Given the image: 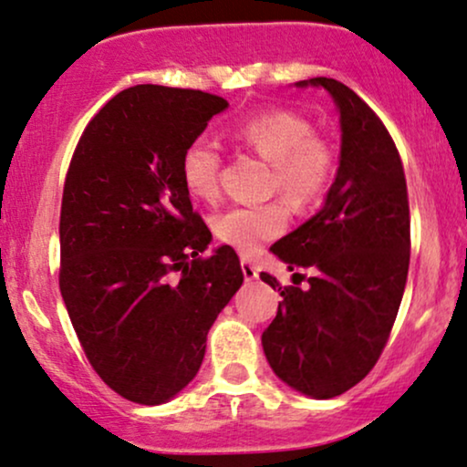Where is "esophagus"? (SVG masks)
<instances>
[{
  "label": "esophagus",
  "instance_id": "obj_1",
  "mask_svg": "<svg viewBox=\"0 0 467 467\" xmlns=\"http://www.w3.org/2000/svg\"><path fill=\"white\" fill-rule=\"evenodd\" d=\"M241 272H244V278L248 280V283L250 280L258 278V267L252 261H248V258H244V261H241Z\"/></svg>",
  "mask_w": 467,
  "mask_h": 467
}]
</instances>
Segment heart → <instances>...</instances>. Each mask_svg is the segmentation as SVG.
I'll list each match as a JSON object with an SVG mask.
<instances>
[{"label":"heart","mask_w":467,"mask_h":467,"mask_svg":"<svg viewBox=\"0 0 467 467\" xmlns=\"http://www.w3.org/2000/svg\"><path fill=\"white\" fill-rule=\"evenodd\" d=\"M234 139L272 162V191H278L294 209L322 198L335 173V151L317 137L313 123L294 110L258 112L234 128ZM222 156L209 139H193L182 151L180 173L191 195L213 200L219 193ZM289 209L284 202L258 206H233L213 222L217 239L241 254H256L263 245L287 230Z\"/></svg>","instance_id":"heart-1"}]
</instances>
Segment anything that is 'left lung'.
Instances as JSON below:
<instances>
[{"mask_svg": "<svg viewBox=\"0 0 467 467\" xmlns=\"http://www.w3.org/2000/svg\"><path fill=\"white\" fill-rule=\"evenodd\" d=\"M296 84L333 95L339 170L322 211L269 248L296 274L291 287H280L261 272L283 296L261 341L280 380L324 400L363 380L389 339L407 285L411 219L400 154L379 115L333 78Z\"/></svg>", "mask_w": 467, "mask_h": 467, "instance_id": "obj_1", "label": "left lung"}]
</instances>
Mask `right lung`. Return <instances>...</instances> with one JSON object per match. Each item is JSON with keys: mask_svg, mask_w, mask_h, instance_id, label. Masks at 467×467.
<instances>
[{"mask_svg": "<svg viewBox=\"0 0 467 467\" xmlns=\"http://www.w3.org/2000/svg\"><path fill=\"white\" fill-rule=\"evenodd\" d=\"M219 95L137 84L88 121L60 206V294L112 391L162 404L198 374L206 335L244 283L239 256L191 206L180 161Z\"/></svg>", "mask_w": 467, "mask_h": 467, "instance_id": "obj_1", "label": "right lung"}]
</instances>
